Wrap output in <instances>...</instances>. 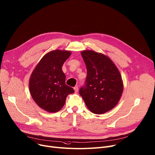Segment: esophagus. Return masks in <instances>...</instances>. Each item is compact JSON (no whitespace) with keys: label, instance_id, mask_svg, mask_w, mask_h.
<instances>
[{"label":"esophagus","instance_id":"1","mask_svg":"<svg viewBox=\"0 0 155 155\" xmlns=\"http://www.w3.org/2000/svg\"><path fill=\"white\" fill-rule=\"evenodd\" d=\"M74 90H75V91L76 93L78 91V86H75V87H74Z\"/></svg>","mask_w":155,"mask_h":155}]
</instances>
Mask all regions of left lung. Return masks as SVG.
Listing matches in <instances>:
<instances>
[{
	"label": "left lung",
	"mask_w": 155,
	"mask_h": 155,
	"mask_svg": "<svg viewBox=\"0 0 155 155\" xmlns=\"http://www.w3.org/2000/svg\"><path fill=\"white\" fill-rule=\"evenodd\" d=\"M81 55L87 66V77L79 94L91 112L103 114L114 108L121 97V76L105 55L88 50L82 51Z\"/></svg>",
	"instance_id": "1"
}]
</instances>
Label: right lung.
Returning <instances> with one entry per match:
<instances>
[{
  "label": "right lung",
  "mask_w": 155,
  "mask_h": 155,
  "mask_svg": "<svg viewBox=\"0 0 155 155\" xmlns=\"http://www.w3.org/2000/svg\"><path fill=\"white\" fill-rule=\"evenodd\" d=\"M67 50H55L45 54L31 74L29 89L31 96L43 110L55 113L64 107L68 94L74 90L65 84L61 67L71 55Z\"/></svg>",
  "instance_id": "add662e5"
}]
</instances>
